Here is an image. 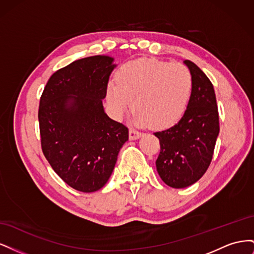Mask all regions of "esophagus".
Masks as SVG:
<instances>
[{
	"label": "esophagus",
	"instance_id": "obj_1",
	"mask_svg": "<svg viewBox=\"0 0 254 254\" xmlns=\"http://www.w3.org/2000/svg\"><path fill=\"white\" fill-rule=\"evenodd\" d=\"M142 135H143V133L137 131V130L130 129V131H129V139L130 140H137V139H140Z\"/></svg>",
	"mask_w": 254,
	"mask_h": 254
}]
</instances>
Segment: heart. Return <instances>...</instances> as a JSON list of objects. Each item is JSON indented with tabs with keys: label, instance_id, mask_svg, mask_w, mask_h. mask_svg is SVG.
I'll use <instances>...</instances> for the list:
<instances>
[{
	"label": "heart",
	"instance_id": "b5f03b06",
	"mask_svg": "<svg viewBox=\"0 0 254 254\" xmlns=\"http://www.w3.org/2000/svg\"><path fill=\"white\" fill-rule=\"evenodd\" d=\"M117 83L107 88V102L115 118L130 108L136 110L137 125L165 128L178 121L186 111L193 88L189 68L181 64L157 59H139L123 65Z\"/></svg>",
	"mask_w": 254,
	"mask_h": 254
}]
</instances>
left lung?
<instances>
[{
  "instance_id": "8db88e82",
  "label": "left lung",
  "mask_w": 254,
  "mask_h": 254,
  "mask_svg": "<svg viewBox=\"0 0 254 254\" xmlns=\"http://www.w3.org/2000/svg\"><path fill=\"white\" fill-rule=\"evenodd\" d=\"M193 78L190 101L181 120L155 132L160 141L156 161L159 176L168 187L183 189L206 172L219 133V117L213 84L194 63L186 60Z\"/></svg>"
}]
</instances>
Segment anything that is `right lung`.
<instances>
[{
  "mask_svg": "<svg viewBox=\"0 0 254 254\" xmlns=\"http://www.w3.org/2000/svg\"><path fill=\"white\" fill-rule=\"evenodd\" d=\"M113 60L97 55L74 61L51 76L40 98L43 155L67 186L83 193L105 186L128 141V128L103 106Z\"/></svg>",
  "mask_w": 254,
  "mask_h": 254,
  "instance_id": "right-lung-1",
  "label": "right lung"
}]
</instances>
